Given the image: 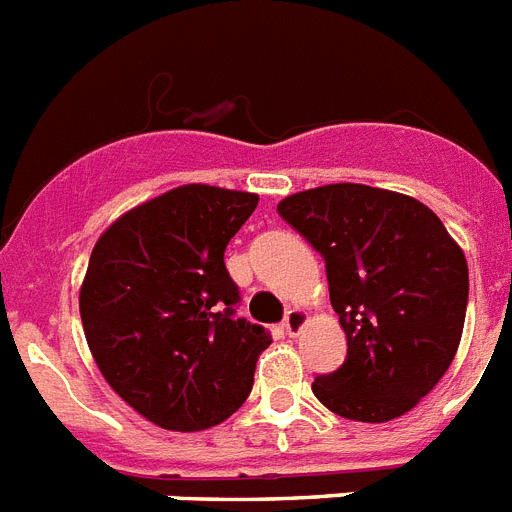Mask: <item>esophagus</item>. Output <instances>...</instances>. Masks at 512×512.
I'll return each instance as SVG.
<instances>
[{"label": "esophagus", "mask_w": 512, "mask_h": 512, "mask_svg": "<svg viewBox=\"0 0 512 512\" xmlns=\"http://www.w3.org/2000/svg\"><path fill=\"white\" fill-rule=\"evenodd\" d=\"M303 324H306V311H301V308H290V311L285 314L282 329H285L290 337H295L303 329Z\"/></svg>", "instance_id": "obj_1"}]
</instances>
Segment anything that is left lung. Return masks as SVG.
Masks as SVG:
<instances>
[{
	"label": "left lung",
	"mask_w": 512,
	"mask_h": 512,
	"mask_svg": "<svg viewBox=\"0 0 512 512\" xmlns=\"http://www.w3.org/2000/svg\"><path fill=\"white\" fill-rule=\"evenodd\" d=\"M280 217L322 253L348 356L311 390L332 413L384 424L434 390L455 358L468 264L429 206L358 183L282 198Z\"/></svg>",
	"instance_id": "1"
}]
</instances>
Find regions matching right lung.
I'll return each mask as SVG.
<instances>
[{"label": "right lung", "instance_id": "obj_1", "mask_svg": "<svg viewBox=\"0 0 512 512\" xmlns=\"http://www.w3.org/2000/svg\"><path fill=\"white\" fill-rule=\"evenodd\" d=\"M256 193L183 185L122 214L96 240L80 319L104 379L172 432H198L246 403L272 335L235 316L225 248Z\"/></svg>", "mask_w": 512, "mask_h": 512}]
</instances>
